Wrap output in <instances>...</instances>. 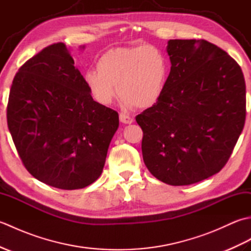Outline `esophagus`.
I'll list each match as a JSON object with an SVG mask.
<instances>
[{"instance_id": "34e87169", "label": "esophagus", "mask_w": 251, "mask_h": 251, "mask_svg": "<svg viewBox=\"0 0 251 251\" xmlns=\"http://www.w3.org/2000/svg\"><path fill=\"white\" fill-rule=\"evenodd\" d=\"M120 121L122 123H124V124H131V123L134 122V119H132V117L129 116V115H126L124 113H121L120 114Z\"/></svg>"}]
</instances>
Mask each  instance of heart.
Segmentation results:
<instances>
[{
    "label": "heart",
    "instance_id": "b5f03b06",
    "mask_svg": "<svg viewBox=\"0 0 251 251\" xmlns=\"http://www.w3.org/2000/svg\"><path fill=\"white\" fill-rule=\"evenodd\" d=\"M97 69L85 72L84 79L98 103L110 105L119 92L126 108H149L164 92L168 61L157 47L143 45L106 51Z\"/></svg>",
    "mask_w": 251,
    "mask_h": 251
}]
</instances>
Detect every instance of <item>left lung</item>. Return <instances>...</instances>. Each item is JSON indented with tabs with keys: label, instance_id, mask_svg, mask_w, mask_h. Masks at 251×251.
<instances>
[{
	"label": "left lung",
	"instance_id": "left-lung-1",
	"mask_svg": "<svg viewBox=\"0 0 251 251\" xmlns=\"http://www.w3.org/2000/svg\"><path fill=\"white\" fill-rule=\"evenodd\" d=\"M172 68L155 104L136 116L142 156L154 177L189 185L219 173L246 119L238 63L205 40H169Z\"/></svg>",
	"mask_w": 251,
	"mask_h": 251
}]
</instances>
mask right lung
I'll use <instances>...</instances> for the list:
<instances>
[{"mask_svg": "<svg viewBox=\"0 0 251 251\" xmlns=\"http://www.w3.org/2000/svg\"><path fill=\"white\" fill-rule=\"evenodd\" d=\"M7 125L34 178L54 188L77 190L102 173L119 113L96 102L67 46L56 43L16 73Z\"/></svg>", "mask_w": 251, "mask_h": 251, "instance_id": "add662e5", "label": "right lung"}]
</instances>
